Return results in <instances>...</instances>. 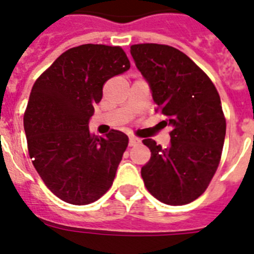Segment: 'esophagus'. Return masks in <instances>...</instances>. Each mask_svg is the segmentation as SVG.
<instances>
[{
  "mask_svg": "<svg viewBox=\"0 0 254 254\" xmlns=\"http://www.w3.org/2000/svg\"><path fill=\"white\" fill-rule=\"evenodd\" d=\"M141 140L137 137H129V141H128V145L129 146H136L137 143H140Z\"/></svg>",
  "mask_w": 254,
  "mask_h": 254,
  "instance_id": "esophagus-1",
  "label": "esophagus"
}]
</instances>
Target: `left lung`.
I'll return each instance as SVG.
<instances>
[{"label":"left lung","mask_w":254,"mask_h":254,"mask_svg":"<svg viewBox=\"0 0 254 254\" xmlns=\"http://www.w3.org/2000/svg\"><path fill=\"white\" fill-rule=\"evenodd\" d=\"M131 56L149 84L156 111L172 127L170 143L142 141L151 158L141 177L150 193L172 206L205 192L219 165L226 122L215 85L183 52L164 44H134Z\"/></svg>","instance_id":"left-lung-1"}]
</instances>
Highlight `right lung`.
<instances>
[{
  "label": "right lung",
  "instance_id": "obj_1",
  "mask_svg": "<svg viewBox=\"0 0 254 254\" xmlns=\"http://www.w3.org/2000/svg\"><path fill=\"white\" fill-rule=\"evenodd\" d=\"M128 69L120 47L82 44L62 53L31 89L24 116L29 155L64 202L87 205L113 185L128 137L117 129L94 136L89 121L104 82Z\"/></svg>",
  "mask_w": 254,
  "mask_h": 254
}]
</instances>
